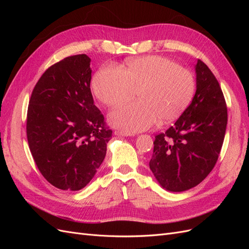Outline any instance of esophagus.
Returning a JSON list of instances; mask_svg holds the SVG:
<instances>
[{
    "label": "esophagus",
    "instance_id": "34e87169",
    "mask_svg": "<svg viewBox=\"0 0 249 249\" xmlns=\"http://www.w3.org/2000/svg\"><path fill=\"white\" fill-rule=\"evenodd\" d=\"M115 135H117V136H133V134H130V133H126V132H123V131H115L114 132Z\"/></svg>",
    "mask_w": 249,
    "mask_h": 249
}]
</instances>
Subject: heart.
<instances>
[{"instance_id": "obj_1", "label": "heart", "mask_w": 249, "mask_h": 249, "mask_svg": "<svg viewBox=\"0 0 249 249\" xmlns=\"http://www.w3.org/2000/svg\"><path fill=\"white\" fill-rule=\"evenodd\" d=\"M94 95L108 107H117L134 99L139 103L113 111L111 124L126 133L154 125L159 119L169 123L182 115L195 91L192 71L163 56L150 55L127 60L122 70L104 66L91 82Z\"/></svg>"}]
</instances>
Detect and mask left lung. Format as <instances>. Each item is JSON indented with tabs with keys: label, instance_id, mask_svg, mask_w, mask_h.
<instances>
[{
	"label": "left lung",
	"instance_id": "1",
	"mask_svg": "<svg viewBox=\"0 0 249 249\" xmlns=\"http://www.w3.org/2000/svg\"><path fill=\"white\" fill-rule=\"evenodd\" d=\"M196 92L172 126L157 135L149 168L164 189L182 192L212 171L228 124V108L219 83L201 60L195 65Z\"/></svg>",
	"mask_w": 249,
	"mask_h": 249
}]
</instances>
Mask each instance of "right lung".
<instances>
[{"label": "right lung", "mask_w": 249, "mask_h": 249, "mask_svg": "<svg viewBox=\"0 0 249 249\" xmlns=\"http://www.w3.org/2000/svg\"><path fill=\"white\" fill-rule=\"evenodd\" d=\"M90 58L66 57L43 72L27 113V138L41 175L58 189L78 191L103 163L112 131L93 104Z\"/></svg>", "instance_id": "add662e5"}]
</instances>
